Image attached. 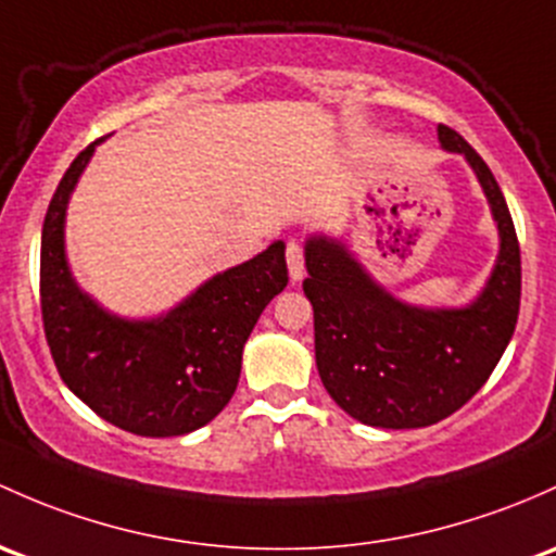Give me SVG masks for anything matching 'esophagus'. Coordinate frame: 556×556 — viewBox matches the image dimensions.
Masks as SVG:
<instances>
[{
	"label": "esophagus",
	"instance_id": "1",
	"mask_svg": "<svg viewBox=\"0 0 556 556\" xmlns=\"http://www.w3.org/2000/svg\"><path fill=\"white\" fill-rule=\"evenodd\" d=\"M285 258H288L290 279H293V282H298V279L303 277V248H301V242L290 239L288 250H285Z\"/></svg>",
	"mask_w": 556,
	"mask_h": 556
}]
</instances>
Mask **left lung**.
I'll use <instances>...</instances> for the list:
<instances>
[{
  "mask_svg": "<svg viewBox=\"0 0 556 556\" xmlns=\"http://www.w3.org/2000/svg\"><path fill=\"white\" fill-rule=\"evenodd\" d=\"M437 136L442 149L466 156L501 237L493 274L469 306L402 303L343 242L323 233L306 242L303 293L314 308L319 378L341 410L378 429H420L453 416L495 370L519 317L522 261L498 180L458 132L440 125Z\"/></svg>",
  "mask_w": 556,
  "mask_h": 556,
  "instance_id": "left-lung-1",
  "label": "left lung"
}]
</instances>
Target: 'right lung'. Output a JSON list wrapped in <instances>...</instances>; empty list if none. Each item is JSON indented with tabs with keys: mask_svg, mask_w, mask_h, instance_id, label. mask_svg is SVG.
Masks as SVG:
<instances>
[{
	"mask_svg": "<svg viewBox=\"0 0 556 556\" xmlns=\"http://www.w3.org/2000/svg\"><path fill=\"white\" fill-rule=\"evenodd\" d=\"M98 143L79 151L45 215L39 295L47 346L63 383L103 420L138 437L189 434L237 391L244 343L288 285L285 242L215 274L165 317L109 314L74 282L63 244L68 197Z\"/></svg>",
	"mask_w": 556,
	"mask_h": 556,
	"instance_id": "add662e5",
	"label": "right lung"
}]
</instances>
